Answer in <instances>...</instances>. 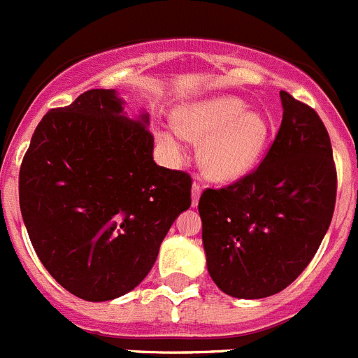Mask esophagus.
I'll return each instance as SVG.
<instances>
[{"label": "esophagus", "mask_w": 358, "mask_h": 358, "mask_svg": "<svg viewBox=\"0 0 358 358\" xmlns=\"http://www.w3.org/2000/svg\"><path fill=\"white\" fill-rule=\"evenodd\" d=\"M201 194H202L201 182L195 181L194 186H192V204H194V206H197L199 199H201Z\"/></svg>", "instance_id": "34e87169"}]
</instances>
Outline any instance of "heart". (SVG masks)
Instances as JSON below:
<instances>
[{
	"label": "heart",
	"instance_id": "obj_1",
	"mask_svg": "<svg viewBox=\"0 0 358 358\" xmlns=\"http://www.w3.org/2000/svg\"><path fill=\"white\" fill-rule=\"evenodd\" d=\"M176 129L185 140L202 143L199 163L210 179L231 182L251 172L268 140V122L260 113H248V103L236 96H217L185 106L176 113ZM159 141L181 154L177 136L159 132Z\"/></svg>",
	"mask_w": 358,
	"mask_h": 358
}]
</instances>
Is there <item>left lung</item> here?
I'll return each instance as SVG.
<instances>
[{"instance_id":"obj_1","label":"left lung","mask_w":358,"mask_h":358,"mask_svg":"<svg viewBox=\"0 0 358 358\" xmlns=\"http://www.w3.org/2000/svg\"><path fill=\"white\" fill-rule=\"evenodd\" d=\"M283 120L258 169L199 201L211 280L227 296L281 292L306 268L334 217L330 136L312 107L280 91Z\"/></svg>"}]
</instances>
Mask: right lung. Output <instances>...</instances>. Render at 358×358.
I'll return each instance as SVG.
<instances>
[{
	"instance_id": "right-lung-1",
	"label": "right lung",
	"mask_w": 358,
	"mask_h": 358,
	"mask_svg": "<svg viewBox=\"0 0 358 358\" xmlns=\"http://www.w3.org/2000/svg\"><path fill=\"white\" fill-rule=\"evenodd\" d=\"M148 115L91 90L43 116L19 170V206L41 264L73 296L109 301L150 273L192 204V177L156 164Z\"/></svg>"
}]
</instances>
